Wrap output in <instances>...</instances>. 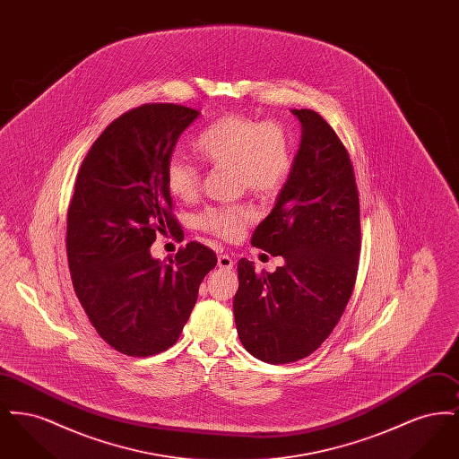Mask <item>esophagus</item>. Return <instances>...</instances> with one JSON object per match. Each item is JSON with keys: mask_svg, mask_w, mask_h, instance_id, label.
<instances>
[{"mask_svg": "<svg viewBox=\"0 0 459 459\" xmlns=\"http://www.w3.org/2000/svg\"><path fill=\"white\" fill-rule=\"evenodd\" d=\"M219 266L221 270H232L234 268V260L229 255H220Z\"/></svg>", "mask_w": 459, "mask_h": 459, "instance_id": "obj_1", "label": "esophagus"}]
</instances>
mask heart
I'll return each instance as SVG.
<instances>
[{
  "instance_id": "1",
  "label": "heart",
  "mask_w": 459,
  "mask_h": 459,
  "mask_svg": "<svg viewBox=\"0 0 459 459\" xmlns=\"http://www.w3.org/2000/svg\"><path fill=\"white\" fill-rule=\"evenodd\" d=\"M195 152L212 165H232L240 189L258 196H272L284 186L292 170V146L277 122H260L249 115H223L199 132ZM165 184L172 196L189 201L196 196L201 175L193 163L174 158L165 170ZM253 220L246 206H213L201 213V229L223 239H236Z\"/></svg>"
}]
</instances>
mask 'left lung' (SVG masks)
Wrapping results in <instances>:
<instances>
[{
  "label": "left lung",
  "instance_id": "obj_1",
  "mask_svg": "<svg viewBox=\"0 0 459 459\" xmlns=\"http://www.w3.org/2000/svg\"><path fill=\"white\" fill-rule=\"evenodd\" d=\"M301 122L292 170L251 244L282 256L273 273L238 263L234 316L240 342L264 363L309 356L332 333L350 301L361 249L359 199L350 154L313 109Z\"/></svg>",
  "mask_w": 459,
  "mask_h": 459
}]
</instances>
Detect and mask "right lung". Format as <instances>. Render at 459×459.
<instances>
[{
	"label": "right lung",
	"instance_id": "add662e5",
	"mask_svg": "<svg viewBox=\"0 0 459 459\" xmlns=\"http://www.w3.org/2000/svg\"><path fill=\"white\" fill-rule=\"evenodd\" d=\"M197 109L154 103L113 120L75 180L66 256L75 294L113 350L152 356L174 346L217 255L187 242L175 260L152 256L158 232L178 229L165 170Z\"/></svg>",
	"mask_w": 459,
	"mask_h": 459
}]
</instances>
